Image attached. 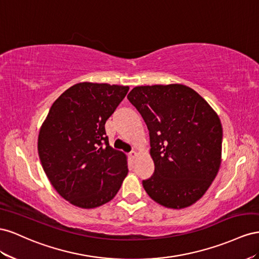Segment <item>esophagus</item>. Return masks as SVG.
<instances>
[{
	"label": "esophagus",
	"instance_id": "obj_1",
	"mask_svg": "<svg viewBox=\"0 0 259 259\" xmlns=\"http://www.w3.org/2000/svg\"><path fill=\"white\" fill-rule=\"evenodd\" d=\"M137 155H138V153L136 152V151H131L130 153H129V157L134 160L136 157H137Z\"/></svg>",
	"mask_w": 259,
	"mask_h": 259
}]
</instances>
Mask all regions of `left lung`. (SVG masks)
<instances>
[{"label":"left lung","instance_id":"1","mask_svg":"<svg viewBox=\"0 0 259 259\" xmlns=\"http://www.w3.org/2000/svg\"><path fill=\"white\" fill-rule=\"evenodd\" d=\"M128 100L150 132L154 175L143 188L155 202L181 209L196 203L219 171L223 125L201 95L184 84L136 87Z\"/></svg>","mask_w":259,"mask_h":259}]
</instances>
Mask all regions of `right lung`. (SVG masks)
Wrapping results in <instances>:
<instances>
[{
	"label": "right lung",
	"mask_w": 259,
	"mask_h": 259,
	"mask_svg": "<svg viewBox=\"0 0 259 259\" xmlns=\"http://www.w3.org/2000/svg\"><path fill=\"white\" fill-rule=\"evenodd\" d=\"M128 91L127 85L77 83L53 103L41 125L43 170L57 193L80 208L109 202L128 175L127 156L109 145L105 132Z\"/></svg>",
	"instance_id": "1"
}]
</instances>
